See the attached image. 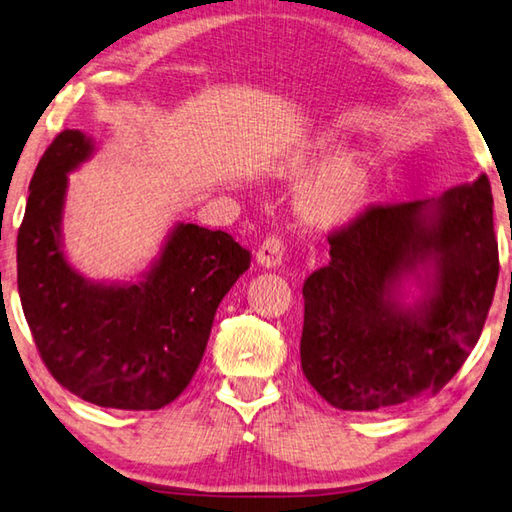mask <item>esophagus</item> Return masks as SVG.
<instances>
[{"mask_svg":"<svg viewBox=\"0 0 512 512\" xmlns=\"http://www.w3.org/2000/svg\"><path fill=\"white\" fill-rule=\"evenodd\" d=\"M284 250H286L284 237L268 235L262 241V246H259V250H257V262L262 264V266H266V268L280 266L282 259H284Z\"/></svg>","mask_w":512,"mask_h":512,"instance_id":"1","label":"esophagus"}]
</instances>
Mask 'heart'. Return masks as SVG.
Masks as SVG:
<instances>
[{"instance_id":"1","label":"heart","mask_w":512,"mask_h":512,"mask_svg":"<svg viewBox=\"0 0 512 512\" xmlns=\"http://www.w3.org/2000/svg\"><path fill=\"white\" fill-rule=\"evenodd\" d=\"M324 150V145H322ZM371 188L369 167L360 159H340L322 170L302 192V210L315 224L333 226L365 208Z\"/></svg>"}]
</instances>
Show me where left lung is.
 <instances>
[{"label": "left lung", "mask_w": 512, "mask_h": 512, "mask_svg": "<svg viewBox=\"0 0 512 512\" xmlns=\"http://www.w3.org/2000/svg\"><path fill=\"white\" fill-rule=\"evenodd\" d=\"M329 264L304 280L302 371L338 410L374 412L434 396L470 356L499 277L486 174L439 199L369 203L329 232ZM435 291L414 314L393 288L418 262Z\"/></svg>", "instance_id": "8db88e82"}]
</instances>
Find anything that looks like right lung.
I'll use <instances>...</instances> for the list:
<instances>
[{
    "label": "right lung",
    "mask_w": 512,
    "mask_h": 512,
    "mask_svg": "<svg viewBox=\"0 0 512 512\" xmlns=\"http://www.w3.org/2000/svg\"><path fill=\"white\" fill-rule=\"evenodd\" d=\"M91 143L64 129L31 179L17 232V288L37 353L71 394L111 410H161L183 394L206 351L217 306L250 266L224 230L181 224L143 284H91L67 264L60 217L67 172Z\"/></svg>",
    "instance_id": "obj_1"
}]
</instances>
